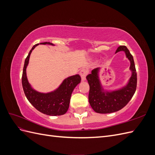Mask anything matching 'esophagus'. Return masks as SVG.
Returning a JSON list of instances; mask_svg holds the SVG:
<instances>
[{"mask_svg": "<svg viewBox=\"0 0 155 155\" xmlns=\"http://www.w3.org/2000/svg\"><path fill=\"white\" fill-rule=\"evenodd\" d=\"M87 74H88V72L86 69H83L80 71V76L81 77V80L83 81L86 80V76Z\"/></svg>", "mask_w": 155, "mask_h": 155, "instance_id": "obj_1", "label": "esophagus"}]
</instances>
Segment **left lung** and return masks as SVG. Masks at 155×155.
Returning a JSON list of instances; mask_svg holds the SVG:
<instances>
[{
	"mask_svg": "<svg viewBox=\"0 0 155 155\" xmlns=\"http://www.w3.org/2000/svg\"><path fill=\"white\" fill-rule=\"evenodd\" d=\"M123 51L130 61L131 76L124 87L114 91H107L103 87L99 78L100 68L92 70L87 76L90 86L88 101L92 109L97 113L108 114L121 110L131 100L135 93L137 85V74L133 55L125 46H120L116 53Z\"/></svg>",
	"mask_w": 155,
	"mask_h": 155,
	"instance_id": "left-lung-1",
	"label": "left lung"
}]
</instances>
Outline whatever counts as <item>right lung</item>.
I'll use <instances>...</instances> for the list:
<instances>
[{
  "mask_svg": "<svg viewBox=\"0 0 155 155\" xmlns=\"http://www.w3.org/2000/svg\"><path fill=\"white\" fill-rule=\"evenodd\" d=\"M33 46L25 59L22 76V85L26 98L30 104L37 110L49 116H60L64 114L67 112L70 97L72 93L78 84L81 82V77L79 74L69 76L64 79L54 91L43 93L35 91L33 88L28 80L26 76V68L29 63V59L32 50L37 45ZM40 45H48L54 46L49 42L41 43Z\"/></svg>",
  "mask_w": 155,
  "mask_h": 155,
  "instance_id": "right-lung-1",
  "label": "right lung"
}]
</instances>
